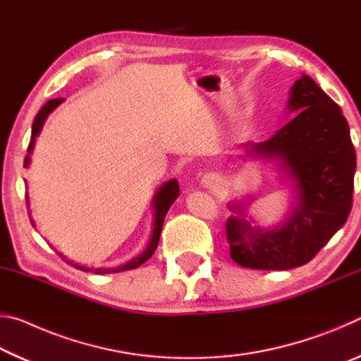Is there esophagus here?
Returning <instances> with one entry per match:
<instances>
[{
  "label": "esophagus",
  "mask_w": 361,
  "mask_h": 361,
  "mask_svg": "<svg viewBox=\"0 0 361 361\" xmlns=\"http://www.w3.org/2000/svg\"><path fill=\"white\" fill-rule=\"evenodd\" d=\"M200 185H202L204 188H209V189H212V188H215V186L218 185V178H216L215 175L207 173V175H204V176H202V181H200Z\"/></svg>",
  "instance_id": "obj_1"
}]
</instances>
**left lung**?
Listing matches in <instances>:
<instances>
[{
	"label": "left lung",
	"instance_id": "obj_1",
	"mask_svg": "<svg viewBox=\"0 0 361 361\" xmlns=\"http://www.w3.org/2000/svg\"><path fill=\"white\" fill-rule=\"evenodd\" d=\"M286 109L296 116L266 142L248 143L247 154L279 161L295 183L296 202L286 221L256 228L240 202L226 221L231 258L262 271H286L309 262L349 218L357 156L342 109L310 76L290 90Z\"/></svg>",
	"mask_w": 361,
	"mask_h": 361
}]
</instances>
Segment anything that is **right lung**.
Listing matches in <instances>:
<instances>
[{"label": "right lung", "instance_id": "right-lung-1", "mask_svg": "<svg viewBox=\"0 0 361 361\" xmlns=\"http://www.w3.org/2000/svg\"><path fill=\"white\" fill-rule=\"evenodd\" d=\"M62 102H63V99L49 100L46 105L39 109V113L36 114V118L33 121V126H32V138H30V145H28V154L25 156V162H23V166H25V167H28L30 154H32V151L35 148V140H36V137L39 135V132L42 129V126H44L47 116L51 114L54 109H56ZM178 194H180V185H178V181H176V180H170L167 183H164V185L157 189L154 197H152V209H154V223H152V234H151L148 247H146V250L142 255L137 256V258H133L129 262H126V264H122L119 267H114V269H106V267L105 269H102V267L89 269V267L79 266V264H76V262L63 258L62 253H60V256H62V258L66 262H70L73 267L81 269V271H85V272L90 271L94 274H113V272H122V271H130V269H137L138 266H142L145 261H148L152 255H154L156 248H157V243H159V237H161V232H162L164 219H166L167 212L176 200V197H178ZM25 197H27V204H28V194H25ZM30 221H32V224H33L32 218H30Z\"/></svg>", "mask_w": 361, "mask_h": 361}]
</instances>
